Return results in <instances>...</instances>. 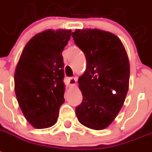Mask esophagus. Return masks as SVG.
I'll return each mask as SVG.
<instances>
[{
  "instance_id": "34e87169",
  "label": "esophagus",
  "mask_w": 152,
  "mask_h": 152,
  "mask_svg": "<svg viewBox=\"0 0 152 152\" xmlns=\"http://www.w3.org/2000/svg\"><path fill=\"white\" fill-rule=\"evenodd\" d=\"M69 84L72 86H75V85H77V78L76 77H70L68 79Z\"/></svg>"
}]
</instances>
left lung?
Segmentation results:
<instances>
[{
  "mask_svg": "<svg viewBox=\"0 0 152 152\" xmlns=\"http://www.w3.org/2000/svg\"><path fill=\"white\" fill-rule=\"evenodd\" d=\"M71 36L87 63L78 77L83 100L76 107V116L86 127L103 130L117 116L128 91V56L121 40L112 32L85 28L76 29Z\"/></svg>",
  "mask_w": 152,
  "mask_h": 152,
  "instance_id": "left-lung-1",
  "label": "left lung"
}]
</instances>
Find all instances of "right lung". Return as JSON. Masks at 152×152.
<instances>
[{
    "label": "right lung",
    "instance_id": "right-lung-1",
    "mask_svg": "<svg viewBox=\"0 0 152 152\" xmlns=\"http://www.w3.org/2000/svg\"><path fill=\"white\" fill-rule=\"evenodd\" d=\"M71 29H47L36 34L24 47L15 71V91L24 116L36 129L57 121L64 102L62 52Z\"/></svg>",
    "mask_w": 152,
    "mask_h": 152
}]
</instances>
